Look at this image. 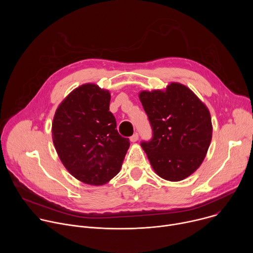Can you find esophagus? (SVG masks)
I'll list each match as a JSON object with an SVG mask.
<instances>
[{
  "instance_id": "esophagus-1",
  "label": "esophagus",
  "mask_w": 253,
  "mask_h": 253,
  "mask_svg": "<svg viewBox=\"0 0 253 253\" xmlns=\"http://www.w3.org/2000/svg\"><path fill=\"white\" fill-rule=\"evenodd\" d=\"M138 138H139L138 133H134V134L130 137V141H131V142H136V141L138 140Z\"/></svg>"
}]
</instances>
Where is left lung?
<instances>
[{"instance_id": "1", "label": "left lung", "mask_w": 253, "mask_h": 253, "mask_svg": "<svg viewBox=\"0 0 253 253\" xmlns=\"http://www.w3.org/2000/svg\"><path fill=\"white\" fill-rule=\"evenodd\" d=\"M139 99L152 127L150 141H142L158 176L180 181L203 162L212 138L208 108L186 86L171 83L165 90L142 91Z\"/></svg>"}]
</instances>
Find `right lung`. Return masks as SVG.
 <instances>
[{
    "mask_svg": "<svg viewBox=\"0 0 253 253\" xmlns=\"http://www.w3.org/2000/svg\"><path fill=\"white\" fill-rule=\"evenodd\" d=\"M110 93L96 84L72 91L59 105L52 138L60 160L81 182L103 185L119 173L130 146L109 111Z\"/></svg>",
    "mask_w": 253,
    "mask_h": 253,
    "instance_id": "obj_1",
    "label": "right lung"
}]
</instances>
